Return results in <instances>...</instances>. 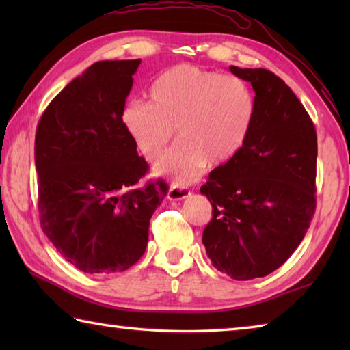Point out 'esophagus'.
I'll list each match as a JSON object with an SVG mask.
<instances>
[{
	"label": "esophagus",
	"mask_w": 350,
	"mask_h": 350,
	"mask_svg": "<svg viewBox=\"0 0 350 350\" xmlns=\"http://www.w3.org/2000/svg\"><path fill=\"white\" fill-rule=\"evenodd\" d=\"M189 194H191V191H189L188 188L185 187H180V185H171L170 187V191H168V199L170 200H182L188 198Z\"/></svg>",
	"instance_id": "34e87169"
}]
</instances>
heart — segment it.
I'll use <instances>...</instances> for the list:
<instances>
[{
	"instance_id": "obj_1",
	"label": "heart",
	"mask_w": 350,
	"mask_h": 350,
	"mask_svg": "<svg viewBox=\"0 0 350 350\" xmlns=\"http://www.w3.org/2000/svg\"><path fill=\"white\" fill-rule=\"evenodd\" d=\"M150 103L134 102L123 111V125L142 156L156 161L174 135L179 137L156 165L157 174L176 185L196 180L208 162L228 163L253 126L256 103L247 83L191 64H179L159 77Z\"/></svg>"
}]
</instances>
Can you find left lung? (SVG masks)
Listing matches in <instances>:
<instances>
[{"label":"left lung","instance_id":"left-lung-1","mask_svg":"<svg viewBox=\"0 0 350 350\" xmlns=\"http://www.w3.org/2000/svg\"><path fill=\"white\" fill-rule=\"evenodd\" d=\"M253 86L250 134L228 163L213 170L200 193L213 217L202 233L215 267L238 281L267 276L301 244L317 208V131L280 77L230 66Z\"/></svg>","mask_w":350,"mask_h":350}]
</instances>
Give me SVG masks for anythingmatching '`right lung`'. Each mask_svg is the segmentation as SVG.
<instances>
[{"label": "right lung", "mask_w": 350, "mask_h": 350, "mask_svg": "<svg viewBox=\"0 0 350 350\" xmlns=\"http://www.w3.org/2000/svg\"><path fill=\"white\" fill-rule=\"evenodd\" d=\"M142 60L97 62L52 100L35 134L44 234L85 273H114L145 253L150 219L168 193L139 180L148 163L123 125Z\"/></svg>", "instance_id": "obj_1"}]
</instances>
